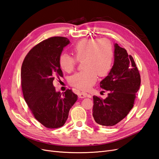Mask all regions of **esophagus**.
<instances>
[{"label":"esophagus","instance_id":"esophagus-1","mask_svg":"<svg viewBox=\"0 0 159 159\" xmlns=\"http://www.w3.org/2000/svg\"><path fill=\"white\" fill-rule=\"evenodd\" d=\"M86 97L90 98L91 95L87 94V93H85V92H80V93H79V98L82 99V98H86Z\"/></svg>","mask_w":159,"mask_h":159}]
</instances>
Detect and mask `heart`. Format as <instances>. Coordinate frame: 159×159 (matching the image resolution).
<instances>
[{"mask_svg": "<svg viewBox=\"0 0 159 159\" xmlns=\"http://www.w3.org/2000/svg\"><path fill=\"white\" fill-rule=\"evenodd\" d=\"M74 57L61 53L59 57L61 68L67 72L75 69L78 61H82L83 70L76 72L69 79L72 86L87 90L93 85L97 76H106L111 70L114 50L107 39H87L77 42L71 48Z\"/></svg>", "mask_w": 159, "mask_h": 159, "instance_id": "heart-1", "label": "heart"}]
</instances>
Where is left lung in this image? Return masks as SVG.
Segmentation results:
<instances>
[{
    "label": "left lung",
    "instance_id": "1",
    "mask_svg": "<svg viewBox=\"0 0 159 159\" xmlns=\"http://www.w3.org/2000/svg\"><path fill=\"white\" fill-rule=\"evenodd\" d=\"M114 62L108 75L100 82V87L108 91L103 99L94 96L93 116L103 126L111 127L127 116L134 105L141 77L134 58L127 50L115 44Z\"/></svg>",
    "mask_w": 159,
    "mask_h": 159
}]
</instances>
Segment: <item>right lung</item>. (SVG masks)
Segmentation results:
<instances>
[{
    "mask_svg": "<svg viewBox=\"0 0 159 159\" xmlns=\"http://www.w3.org/2000/svg\"><path fill=\"white\" fill-rule=\"evenodd\" d=\"M69 40L53 36L35 45L25 57L21 66V89L35 119L49 129L62 127L70 109L78 96L72 89L56 92L53 82L63 77L59 57Z\"/></svg>",
    "mask_w": 159,
    "mask_h": 159,
    "instance_id": "right-lung-1",
    "label": "right lung"
}]
</instances>
